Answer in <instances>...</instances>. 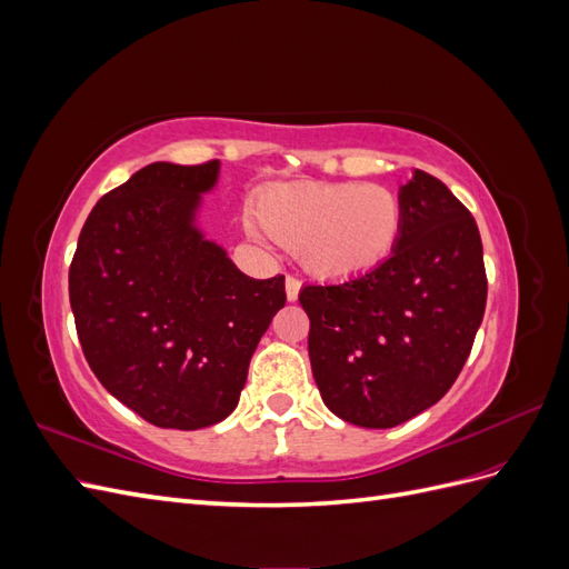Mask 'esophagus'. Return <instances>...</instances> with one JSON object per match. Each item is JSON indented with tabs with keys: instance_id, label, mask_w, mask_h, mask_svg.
I'll list each match as a JSON object with an SVG mask.
<instances>
[{
	"instance_id": "obj_1",
	"label": "esophagus",
	"mask_w": 569,
	"mask_h": 569,
	"mask_svg": "<svg viewBox=\"0 0 569 569\" xmlns=\"http://www.w3.org/2000/svg\"><path fill=\"white\" fill-rule=\"evenodd\" d=\"M284 289H287V299L289 301H297L299 299V291H301V280L295 278V274H287V278H284Z\"/></svg>"
}]
</instances>
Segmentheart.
I'll use <instances>...</instances> for the list:
<instances>
[{
	"instance_id": "b5f03b06",
	"label": "heart",
	"mask_w": 569,
	"mask_h": 569,
	"mask_svg": "<svg viewBox=\"0 0 569 569\" xmlns=\"http://www.w3.org/2000/svg\"><path fill=\"white\" fill-rule=\"evenodd\" d=\"M256 216L274 242L297 251L322 280H351L387 263L406 228L401 197L382 184L291 182L258 197Z\"/></svg>"
}]
</instances>
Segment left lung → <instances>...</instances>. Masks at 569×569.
<instances>
[{
    "label": "left lung",
    "mask_w": 569,
    "mask_h": 569,
    "mask_svg": "<svg viewBox=\"0 0 569 569\" xmlns=\"http://www.w3.org/2000/svg\"><path fill=\"white\" fill-rule=\"evenodd\" d=\"M399 197L406 228L387 263L341 284H306L299 295L325 406L372 429L416 418L451 389L487 306L472 213L425 170Z\"/></svg>",
    "instance_id": "1"
}]
</instances>
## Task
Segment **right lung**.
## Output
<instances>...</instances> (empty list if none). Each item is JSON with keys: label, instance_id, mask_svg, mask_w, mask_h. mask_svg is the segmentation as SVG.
I'll list each match as a JSON object with an SVG mask.
<instances>
[{"label": "right lung", "instance_id": "obj_1", "mask_svg": "<svg viewBox=\"0 0 569 569\" xmlns=\"http://www.w3.org/2000/svg\"><path fill=\"white\" fill-rule=\"evenodd\" d=\"M218 161L151 163L101 197L68 270V297L97 380L147 422L226 420L249 360L287 301L284 274L253 280L194 230Z\"/></svg>", "mask_w": 569, "mask_h": 569}]
</instances>
